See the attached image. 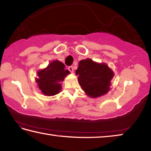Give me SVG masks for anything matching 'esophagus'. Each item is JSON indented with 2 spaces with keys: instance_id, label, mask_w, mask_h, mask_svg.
Segmentation results:
<instances>
[{
  "instance_id": "34e87169",
  "label": "esophagus",
  "mask_w": 151,
  "mask_h": 151,
  "mask_svg": "<svg viewBox=\"0 0 151 151\" xmlns=\"http://www.w3.org/2000/svg\"><path fill=\"white\" fill-rule=\"evenodd\" d=\"M68 70H69L71 73H74V69H73V67L72 66H69V67L68 68Z\"/></svg>"
}]
</instances>
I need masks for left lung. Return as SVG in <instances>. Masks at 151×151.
Listing matches in <instances>:
<instances>
[{"instance_id":"obj_1","label":"left lung","mask_w":151,"mask_h":151,"mask_svg":"<svg viewBox=\"0 0 151 151\" xmlns=\"http://www.w3.org/2000/svg\"><path fill=\"white\" fill-rule=\"evenodd\" d=\"M76 75L78 76L79 85L86 95L97 98L109 91L114 74L106 63H99L86 58L79 62Z\"/></svg>"}]
</instances>
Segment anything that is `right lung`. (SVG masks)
<instances>
[{"label":"right lung","mask_w":151,"mask_h":151,"mask_svg":"<svg viewBox=\"0 0 151 151\" xmlns=\"http://www.w3.org/2000/svg\"><path fill=\"white\" fill-rule=\"evenodd\" d=\"M65 66L59 60L51 62L47 67L37 71L35 78L38 87L45 96H54L61 91V83L70 72L65 69Z\"/></svg>","instance_id":"right-lung-1"}]
</instances>
